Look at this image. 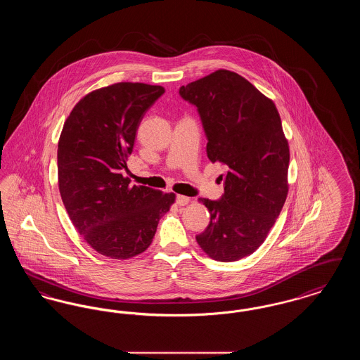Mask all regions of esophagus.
Listing matches in <instances>:
<instances>
[{
	"label": "esophagus",
	"mask_w": 360,
	"mask_h": 360,
	"mask_svg": "<svg viewBox=\"0 0 360 360\" xmlns=\"http://www.w3.org/2000/svg\"><path fill=\"white\" fill-rule=\"evenodd\" d=\"M188 197H185V195H176L175 197V202L178 204L179 206H185L186 204H188Z\"/></svg>",
	"instance_id": "obj_1"
}]
</instances>
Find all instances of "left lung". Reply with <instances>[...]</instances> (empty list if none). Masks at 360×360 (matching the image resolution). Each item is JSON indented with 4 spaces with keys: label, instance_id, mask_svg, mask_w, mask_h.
Returning <instances> with one entry per match:
<instances>
[{
    "label": "left lung",
    "instance_id": "8db88e82",
    "mask_svg": "<svg viewBox=\"0 0 360 360\" xmlns=\"http://www.w3.org/2000/svg\"><path fill=\"white\" fill-rule=\"evenodd\" d=\"M179 96L197 108L207 158L226 169L221 198L201 200L210 221L197 243L219 262L248 257L267 238L288 195L290 155L279 113L255 86L228 70L181 86Z\"/></svg>",
    "mask_w": 360,
    "mask_h": 360
}]
</instances>
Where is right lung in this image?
I'll return each mask as SVG.
<instances>
[{
    "label": "right lung",
    "mask_w": 360,
    "mask_h": 360,
    "mask_svg": "<svg viewBox=\"0 0 360 360\" xmlns=\"http://www.w3.org/2000/svg\"><path fill=\"white\" fill-rule=\"evenodd\" d=\"M162 86L121 82L74 106L58 144L59 191L70 220L98 254L129 259L153 243L174 193L131 185L124 176L137 128Z\"/></svg>",
    "instance_id": "add662e5"
}]
</instances>
